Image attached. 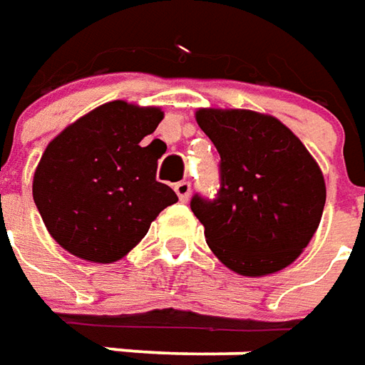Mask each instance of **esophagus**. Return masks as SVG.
<instances>
[{
	"label": "esophagus",
	"instance_id": "esophagus-1",
	"mask_svg": "<svg viewBox=\"0 0 365 365\" xmlns=\"http://www.w3.org/2000/svg\"><path fill=\"white\" fill-rule=\"evenodd\" d=\"M174 190H175V193H178V197H180L182 201L190 200V195H191V183L190 182H185V180H183V182H178L174 185Z\"/></svg>",
	"mask_w": 365,
	"mask_h": 365
}]
</instances>
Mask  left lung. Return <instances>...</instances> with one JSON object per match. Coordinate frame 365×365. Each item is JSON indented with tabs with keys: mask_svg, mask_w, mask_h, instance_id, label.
Returning a JSON list of instances; mask_svg holds the SVG:
<instances>
[{
	"mask_svg": "<svg viewBox=\"0 0 365 365\" xmlns=\"http://www.w3.org/2000/svg\"><path fill=\"white\" fill-rule=\"evenodd\" d=\"M195 118L221 156L217 195L195 193L190 203L211 251L245 277L289 267L324 211V178L314 158L267 114L201 108Z\"/></svg>",
	"mask_w": 365,
	"mask_h": 365,
	"instance_id": "left-lung-1",
	"label": "left lung"
}]
</instances>
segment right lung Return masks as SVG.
<instances>
[{
  "label": "right lung",
  "mask_w": 365,
  "mask_h": 365,
  "mask_svg": "<svg viewBox=\"0 0 365 365\" xmlns=\"http://www.w3.org/2000/svg\"><path fill=\"white\" fill-rule=\"evenodd\" d=\"M164 112L106 103L51 142L33 178V200L51 237L78 259L114 262L146 235L158 213L178 201L156 180L158 158L140 142Z\"/></svg>",
  "instance_id": "add662e5"
}]
</instances>
